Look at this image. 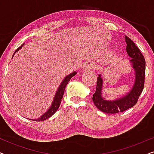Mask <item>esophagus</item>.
I'll return each mask as SVG.
<instances>
[{
    "mask_svg": "<svg viewBox=\"0 0 154 154\" xmlns=\"http://www.w3.org/2000/svg\"><path fill=\"white\" fill-rule=\"evenodd\" d=\"M94 68H96V65L92 62H88L87 63H85L83 66L84 70H90V69H92Z\"/></svg>",
    "mask_w": 154,
    "mask_h": 154,
    "instance_id": "34e87169",
    "label": "esophagus"
}]
</instances>
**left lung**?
I'll use <instances>...</instances> for the list:
<instances>
[{
	"instance_id": "8db88e82",
	"label": "left lung",
	"mask_w": 154,
	"mask_h": 154,
	"mask_svg": "<svg viewBox=\"0 0 154 154\" xmlns=\"http://www.w3.org/2000/svg\"><path fill=\"white\" fill-rule=\"evenodd\" d=\"M125 38L127 43L126 52L129 57L131 58L129 62L134 71V84L126 94L115 100H108L102 96L103 79L101 74L98 75L96 91L92 96V100L99 110L106 113L123 112L134 106L144 89L146 65L145 59L134 42L127 35H125Z\"/></svg>"
}]
</instances>
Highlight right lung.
Listing matches in <instances>:
<instances>
[{
  "label": "right lung",
  "instance_id": "1",
  "mask_svg": "<svg viewBox=\"0 0 154 154\" xmlns=\"http://www.w3.org/2000/svg\"><path fill=\"white\" fill-rule=\"evenodd\" d=\"M24 44H23V45H24ZM23 45H21L20 48H17V49L16 50V51L14 52L13 55H12V57H14V54H15L17 52L19 51V50L22 48ZM76 73H77L76 71H74V72L71 73H70V74L67 75L66 76H65L64 80H63L62 83H61L60 85L59 86L58 89H57V92L55 93V95H54V100H53V101H52L51 106H50L49 109H48V110L46 111L45 113H43V114L42 115L41 117L38 118V119H30V120H31V121H45V120H46V119H49L50 117H51L57 111L59 107H60L61 102H62V99L63 97V95H64L65 88H66V85L68 84V83L69 82V81H70V79H71V78H72L73 76H74Z\"/></svg>",
  "mask_w": 154,
  "mask_h": 154
}]
</instances>
